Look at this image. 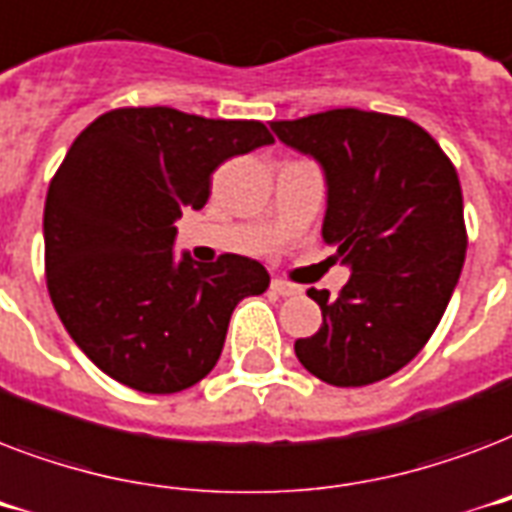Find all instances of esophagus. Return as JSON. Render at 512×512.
<instances>
[{
    "label": "esophagus",
    "instance_id": "1",
    "mask_svg": "<svg viewBox=\"0 0 512 512\" xmlns=\"http://www.w3.org/2000/svg\"><path fill=\"white\" fill-rule=\"evenodd\" d=\"M271 289L276 295L281 297H292V295H300V287L297 284H289V281H281V279H273L271 281Z\"/></svg>",
    "mask_w": 512,
    "mask_h": 512
}]
</instances>
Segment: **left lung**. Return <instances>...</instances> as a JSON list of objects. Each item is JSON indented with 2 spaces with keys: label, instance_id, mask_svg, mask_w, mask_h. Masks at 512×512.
I'll use <instances>...</instances> for the list:
<instances>
[{
  "label": "left lung",
  "instance_id": "left-lung-1",
  "mask_svg": "<svg viewBox=\"0 0 512 512\" xmlns=\"http://www.w3.org/2000/svg\"><path fill=\"white\" fill-rule=\"evenodd\" d=\"M271 130L321 164V236L353 271L335 300L308 292L324 321L295 342L297 358L337 388L385 380L425 348L460 279L468 231L457 170L404 116L332 108Z\"/></svg>",
  "mask_w": 512,
  "mask_h": 512
}]
</instances>
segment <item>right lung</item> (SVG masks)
<instances>
[{
  "instance_id": "1",
  "label": "right lung",
  "mask_w": 512,
  "mask_h": 512,
  "mask_svg": "<svg viewBox=\"0 0 512 512\" xmlns=\"http://www.w3.org/2000/svg\"><path fill=\"white\" fill-rule=\"evenodd\" d=\"M273 143L263 122L167 106L114 108L68 148L44 201V273L71 340L140 393H177L212 372L239 300L263 295L257 260L172 255L175 220L209 199L212 172Z\"/></svg>"
}]
</instances>
